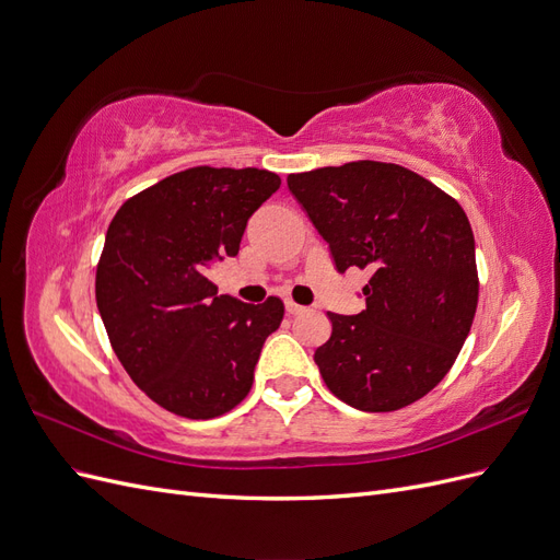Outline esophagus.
Listing matches in <instances>:
<instances>
[{
	"label": "esophagus",
	"instance_id": "obj_1",
	"mask_svg": "<svg viewBox=\"0 0 560 560\" xmlns=\"http://www.w3.org/2000/svg\"><path fill=\"white\" fill-rule=\"evenodd\" d=\"M284 308H287V313H290V315H299V313L306 311L303 306H299V303H294L292 299H287V301H284Z\"/></svg>",
	"mask_w": 560,
	"mask_h": 560
}]
</instances>
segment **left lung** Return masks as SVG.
<instances>
[{"instance_id":"obj_1","label":"left lung","mask_w":560,"mask_h":560,"mask_svg":"<svg viewBox=\"0 0 560 560\" xmlns=\"http://www.w3.org/2000/svg\"><path fill=\"white\" fill-rule=\"evenodd\" d=\"M329 243L338 273L366 268V308L327 313L331 336L315 364L352 409L397 411L442 381L479 301L474 233L465 210L395 163L354 161L287 177Z\"/></svg>"}]
</instances>
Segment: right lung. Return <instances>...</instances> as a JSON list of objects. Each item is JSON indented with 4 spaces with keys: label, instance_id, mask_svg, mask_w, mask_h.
<instances>
[{
    "label": "right lung",
    "instance_id": "obj_1",
    "mask_svg": "<svg viewBox=\"0 0 560 560\" xmlns=\"http://www.w3.org/2000/svg\"><path fill=\"white\" fill-rule=\"evenodd\" d=\"M280 189L259 167L198 165L128 198L107 229L95 299L132 383L163 409L217 418L252 387L266 338L284 315L278 296L217 294L208 268L235 257L247 219Z\"/></svg>",
    "mask_w": 560,
    "mask_h": 560
}]
</instances>
